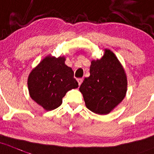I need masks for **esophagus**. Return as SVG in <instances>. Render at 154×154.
I'll use <instances>...</instances> for the list:
<instances>
[{
    "instance_id": "esophagus-1",
    "label": "esophagus",
    "mask_w": 154,
    "mask_h": 154,
    "mask_svg": "<svg viewBox=\"0 0 154 154\" xmlns=\"http://www.w3.org/2000/svg\"><path fill=\"white\" fill-rule=\"evenodd\" d=\"M77 82H78L79 86H80V84H82V82H83V79H82V78L77 79Z\"/></svg>"
}]
</instances>
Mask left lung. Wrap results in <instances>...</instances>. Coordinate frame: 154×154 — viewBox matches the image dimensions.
<instances>
[{
	"instance_id": "1",
	"label": "left lung",
	"mask_w": 154,
	"mask_h": 154,
	"mask_svg": "<svg viewBox=\"0 0 154 154\" xmlns=\"http://www.w3.org/2000/svg\"><path fill=\"white\" fill-rule=\"evenodd\" d=\"M90 74L79 89L86 106L96 114H109L125 97V71L114 53L106 49L102 58L91 61Z\"/></svg>"
}]
</instances>
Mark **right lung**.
Segmentation results:
<instances>
[{
	"instance_id": "1",
	"label": "right lung",
	"mask_w": 154,
	"mask_h": 154,
	"mask_svg": "<svg viewBox=\"0 0 154 154\" xmlns=\"http://www.w3.org/2000/svg\"><path fill=\"white\" fill-rule=\"evenodd\" d=\"M64 62V56L48 55L29 75L27 84L30 97L47 111L59 107L66 93L78 87L72 68Z\"/></svg>"
}]
</instances>
